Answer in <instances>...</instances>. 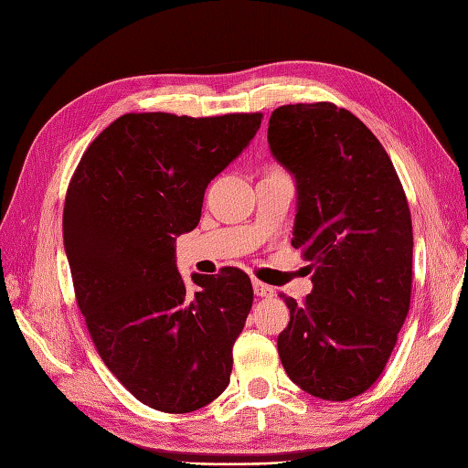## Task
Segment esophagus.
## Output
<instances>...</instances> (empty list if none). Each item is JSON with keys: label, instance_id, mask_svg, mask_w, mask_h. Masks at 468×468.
<instances>
[{"label": "esophagus", "instance_id": "obj_1", "mask_svg": "<svg viewBox=\"0 0 468 468\" xmlns=\"http://www.w3.org/2000/svg\"><path fill=\"white\" fill-rule=\"evenodd\" d=\"M253 292H255V295H260V297H273L275 295V290L271 285H267V283H263V282H253Z\"/></svg>", "mask_w": 468, "mask_h": 468}]
</instances>
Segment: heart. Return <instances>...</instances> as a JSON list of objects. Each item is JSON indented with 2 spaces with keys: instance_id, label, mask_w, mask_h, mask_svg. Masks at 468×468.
<instances>
[{
  "instance_id": "b5f03b06",
  "label": "heart",
  "mask_w": 468,
  "mask_h": 468,
  "mask_svg": "<svg viewBox=\"0 0 468 468\" xmlns=\"http://www.w3.org/2000/svg\"><path fill=\"white\" fill-rule=\"evenodd\" d=\"M271 173H280V171H275V168H273V171Z\"/></svg>"
}]
</instances>
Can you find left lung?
<instances>
[{"mask_svg":"<svg viewBox=\"0 0 468 468\" xmlns=\"http://www.w3.org/2000/svg\"><path fill=\"white\" fill-rule=\"evenodd\" d=\"M273 156L295 176L292 245L312 261V293L282 295L287 376L315 399L366 392L410 310L412 218L390 156L360 118L332 102L275 108Z\"/></svg>","mask_w":468,"mask_h":468,"instance_id":"8db88e82","label":"left lung"}]
</instances>
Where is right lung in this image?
<instances>
[{
    "label": "right lung",
    "instance_id": "obj_1",
    "mask_svg": "<svg viewBox=\"0 0 468 468\" xmlns=\"http://www.w3.org/2000/svg\"><path fill=\"white\" fill-rule=\"evenodd\" d=\"M261 118L122 114L86 148L68 185L62 229L78 307L108 370L154 410L193 412L229 384L251 280L237 267L195 273L191 293L175 241L198 225L207 185Z\"/></svg>",
    "mask_w": 468,
    "mask_h": 468
}]
</instances>
